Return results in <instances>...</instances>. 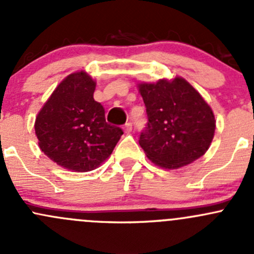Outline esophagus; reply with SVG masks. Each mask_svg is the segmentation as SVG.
I'll list each match as a JSON object with an SVG mask.
<instances>
[{
    "label": "esophagus",
    "instance_id": "1",
    "mask_svg": "<svg viewBox=\"0 0 254 254\" xmlns=\"http://www.w3.org/2000/svg\"><path fill=\"white\" fill-rule=\"evenodd\" d=\"M124 130L125 132H130L132 130V124L131 123H127V124L124 125Z\"/></svg>",
    "mask_w": 254,
    "mask_h": 254
}]
</instances>
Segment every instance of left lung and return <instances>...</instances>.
I'll use <instances>...</instances> for the list:
<instances>
[{"mask_svg":"<svg viewBox=\"0 0 254 254\" xmlns=\"http://www.w3.org/2000/svg\"><path fill=\"white\" fill-rule=\"evenodd\" d=\"M147 124L139 143L148 160L178 168L206 152L215 132V117L203 97L184 78L140 83Z\"/></svg>","mask_w":254,"mask_h":254,"instance_id":"8db88e82","label":"left lung"}]
</instances>
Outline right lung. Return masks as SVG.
Here are the masks:
<instances>
[{
	"label": "right lung",
	"mask_w": 254,
	"mask_h": 254,
	"mask_svg": "<svg viewBox=\"0 0 254 254\" xmlns=\"http://www.w3.org/2000/svg\"><path fill=\"white\" fill-rule=\"evenodd\" d=\"M96 82L86 72L68 75L55 88L35 119L43 152L59 166L88 172L111 156L124 132L106 122L94 101Z\"/></svg>",
	"instance_id": "1"
}]
</instances>
